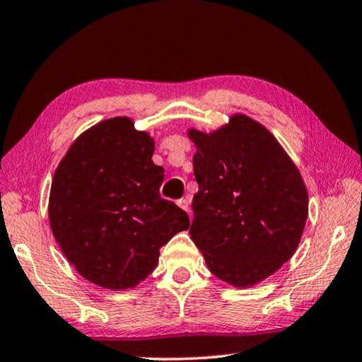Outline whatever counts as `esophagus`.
Returning a JSON list of instances; mask_svg holds the SVG:
<instances>
[{
	"instance_id": "obj_1",
	"label": "esophagus",
	"mask_w": 362,
	"mask_h": 362,
	"mask_svg": "<svg viewBox=\"0 0 362 362\" xmlns=\"http://www.w3.org/2000/svg\"><path fill=\"white\" fill-rule=\"evenodd\" d=\"M176 203H178L181 209H184V211L190 214V200H189V198H181V200H178Z\"/></svg>"
}]
</instances>
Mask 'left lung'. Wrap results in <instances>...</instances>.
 Segmentation results:
<instances>
[{
    "label": "left lung",
    "instance_id": "left-lung-1",
    "mask_svg": "<svg viewBox=\"0 0 362 362\" xmlns=\"http://www.w3.org/2000/svg\"><path fill=\"white\" fill-rule=\"evenodd\" d=\"M189 137L198 182L190 238L217 278L253 286L297 250L308 218L305 182L270 131L247 115Z\"/></svg>",
    "mask_w": 362,
    "mask_h": 362
}]
</instances>
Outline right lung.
Segmentation results:
<instances>
[{
    "label": "right lung",
    "instance_id": "add662e5",
    "mask_svg": "<svg viewBox=\"0 0 362 362\" xmlns=\"http://www.w3.org/2000/svg\"><path fill=\"white\" fill-rule=\"evenodd\" d=\"M153 151L146 132L115 117L83 132L56 168L51 231L93 284L134 287L156 269L159 248L190 225L186 211L159 195L164 168Z\"/></svg>",
    "mask_w": 362,
    "mask_h": 362
}]
</instances>
